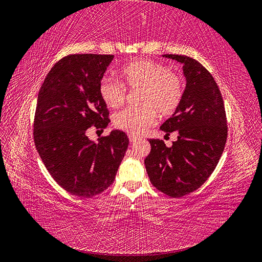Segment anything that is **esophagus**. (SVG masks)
Masks as SVG:
<instances>
[{"instance_id":"1","label":"esophagus","mask_w":262,"mask_h":262,"mask_svg":"<svg viewBox=\"0 0 262 262\" xmlns=\"http://www.w3.org/2000/svg\"><path fill=\"white\" fill-rule=\"evenodd\" d=\"M137 140H139V138H138V137H136V136H131V134H129V141H130V143H134V142H136Z\"/></svg>"}]
</instances>
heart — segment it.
Here are the masks:
<instances>
[{
    "label": "heart",
    "mask_w": 262,
    "mask_h": 262,
    "mask_svg": "<svg viewBox=\"0 0 262 262\" xmlns=\"http://www.w3.org/2000/svg\"><path fill=\"white\" fill-rule=\"evenodd\" d=\"M120 76L122 84L110 77H102L98 92L100 98L109 108L123 105L126 89L140 90V107L126 108L114 117L118 129L131 136H140L156 122V114L167 118L177 112L185 95L182 77L162 63L140 59L125 64Z\"/></svg>",
    "instance_id": "1"
}]
</instances>
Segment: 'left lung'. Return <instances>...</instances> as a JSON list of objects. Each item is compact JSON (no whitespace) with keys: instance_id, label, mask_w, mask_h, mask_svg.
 <instances>
[{"instance_id":"left-lung-1","label":"left lung","mask_w":262,"mask_h":262,"mask_svg":"<svg viewBox=\"0 0 262 262\" xmlns=\"http://www.w3.org/2000/svg\"><path fill=\"white\" fill-rule=\"evenodd\" d=\"M182 63L187 84L177 112L162 125L178 139L170 147L163 140H148L150 152L144 164L152 185L171 198L200 188L216 165L227 139V120L219 86L200 62L179 54H164Z\"/></svg>"}]
</instances>
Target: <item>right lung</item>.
<instances>
[{
	"label": "right lung",
	"instance_id": "right-lung-1",
	"mask_svg": "<svg viewBox=\"0 0 262 262\" xmlns=\"http://www.w3.org/2000/svg\"><path fill=\"white\" fill-rule=\"evenodd\" d=\"M113 54H69L49 71L38 94L34 141L52 178L68 192L92 198L112 186L129 139L122 131L91 141V126L104 129L109 110L99 82Z\"/></svg>",
	"mask_w": 262,
	"mask_h": 262
}]
</instances>
